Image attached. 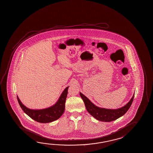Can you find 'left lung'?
<instances>
[{
    "label": "left lung",
    "mask_w": 153,
    "mask_h": 153,
    "mask_svg": "<svg viewBox=\"0 0 153 153\" xmlns=\"http://www.w3.org/2000/svg\"><path fill=\"white\" fill-rule=\"evenodd\" d=\"M80 95L85 103L86 108L89 114L99 121L108 122L117 120L127 112V111L131 106L134 99V94L132 96L130 101L125 106L116 110L106 109L96 106V105H95L90 101V100L88 99V97H86L81 92H80Z\"/></svg>",
    "instance_id": "obj_1"
}]
</instances>
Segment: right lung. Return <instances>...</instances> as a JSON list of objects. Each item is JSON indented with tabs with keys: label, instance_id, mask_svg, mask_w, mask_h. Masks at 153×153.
I'll return each instance as SVG.
<instances>
[{
	"label": "right lung",
	"instance_id": "add662e5",
	"mask_svg": "<svg viewBox=\"0 0 153 153\" xmlns=\"http://www.w3.org/2000/svg\"><path fill=\"white\" fill-rule=\"evenodd\" d=\"M67 86L62 93L57 102L53 106L41 110H31L26 107L22 103L17 96L18 102L22 110L25 114L33 120L39 123H46L56 121L61 117L65 110V102L68 94Z\"/></svg>",
	"mask_w": 153,
	"mask_h": 153
}]
</instances>
